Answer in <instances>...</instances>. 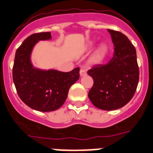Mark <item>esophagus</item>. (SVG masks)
Listing matches in <instances>:
<instances>
[{
	"mask_svg": "<svg viewBox=\"0 0 153 153\" xmlns=\"http://www.w3.org/2000/svg\"><path fill=\"white\" fill-rule=\"evenodd\" d=\"M79 74H80V76H84L87 74V71H85L84 69H81L80 70V72H79Z\"/></svg>",
	"mask_w": 153,
	"mask_h": 153,
	"instance_id": "34e87169",
	"label": "esophagus"
}]
</instances>
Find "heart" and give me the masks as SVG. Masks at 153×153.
Segmentation results:
<instances>
[{
	"label": "heart",
	"instance_id": "obj_1",
	"mask_svg": "<svg viewBox=\"0 0 153 153\" xmlns=\"http://www.w3.org/2000/svg\"><path fill=\"white\" fill-rule=\"evenodd\" d=\"M95 45V42L94 41H90L88 42L86 45V49L87 50H91ZM109 52V48H108V45L105 43H102L100 45H99L94 53L92 54L91 58V61L93 64L95 65H100V64L102 63L104 61L107 56Z\"/></svg>",
	"mask_w": 153,
	"mask_h": 153
}]
</instances>
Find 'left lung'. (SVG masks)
I'll list each match as a JSON object with an SVG mask.
<instances>
[{"label": "left lung", "instance_id": "1", "mask_svg": "<svg viewBox=\"0 0 153 153\" xmlns=\"http://www.w3.org/2000/svg\"><path fill=\"white\" fill-rule=\"evenodd\" d=\"M114 44V55L108 63L97 65L87 71L94 80L88 93L93 105L101 110L112 111L125 106L137 88L139 67L136 51L125 35L108 30Z\"/></svg>", "mask_w": 153, "mask_h": 153}]
</instances>
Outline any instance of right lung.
<instances>
[{
  "label": "right lung",
  "instance_id": "right-lung-1",
  "mask_svg": "<svg viewBox=\"0 0 153 153\" xmlns=\"http://www.w3.org/2000/svg\"><path fill=\"white\" fill-rule=\"evenodd\" d=\"M51 39V32L28 37L16 51L13 68V79L20 99L30 108L44 112L61 108L70 87L79 79V67L70 72H62L33 66L31 54L35 45L40 41Z\"/></svg>",
  "mask_w": 153,
  "mask_h": 153
}]
</instances>
